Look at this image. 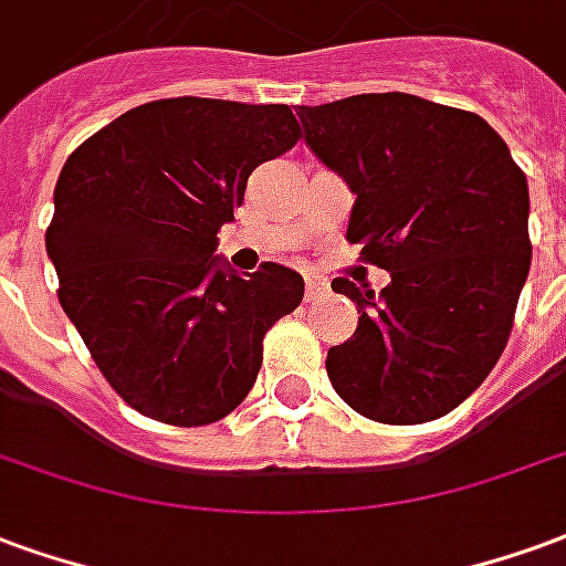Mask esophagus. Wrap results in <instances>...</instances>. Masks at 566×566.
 Instances as JSON below:
<instances>
[{
    "label": "esophagus",
    "instance_id": "1",
    "mask_svg": "<svg viewBox=\"0 0 566 566\" xmlns=\"http://www.w3.org/2000/svg\"><path fill=\"white\" fill-rule=\"evenodd\" d=\"M304 283H307V298H323L325 292H328V283H325V280H319V277H307L304 280Z\"/></svg>",
    "mask_w": 566,
    "mask_h": 566
}]
</instances>
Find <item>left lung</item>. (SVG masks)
Returning <instances> with one entry per match:
<instances>
[{
	"mask_svg": "<svg viewBox=\"0 0 566 566\" xmlns=\"http://www.w3.org/2000/svg\"><path fill=\"white\" fill-rule=\"evenodd\" d=\"M304 138L356 192L346 241L391 271L356 301L353 337L328 349L334 391L382 424L455 410L501 358L531 271L527 177L470 111L407 93H365L298 108Z\"/></svg>",
	"mask_w": 566,
	"mask_h": 566,
	"instance_id": "obj_1",
	"label": "left lung"
}]
</instances>
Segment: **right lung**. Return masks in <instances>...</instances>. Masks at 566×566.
I'll use <instances>...</instances> for the list:
<instances>
[{"label":"right lung","instance_id":"right-lung-1","mask_svg":"<svg viewBox=\"0 0 566 566\" xmlns=\"http://www.w3.org/2000/svg\"><path fill=\"white\" fill-rule=\"evenodd\" d=\"M298 138L289 105L180 96L126 111L65 159L44 234L56 295L132 410L192 428L250 395L304 280L277 262L232 274L217 232L255 168Z\"/></svg>","mask_w":566,"mask_h":566}]
</instances>
